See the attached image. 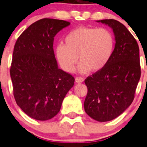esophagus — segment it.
I'll return each instance as SVG.
<instances>
[{
  "label": "esophagus",
  "mask_w": 147,
  "mask_h": 147,
  "mask_svg": "<svg viewBox=\"0 0 147 147\" xmlns=\"http://www.w3.org/2000/svg\"><path fill=\"white\" fill-rule=\"evenodd\" d=\"M75 82L77 83H82L84 82V79L82 78H81V77H76V78H75Z\"/></svg>",
  "instance_id": "34e87169"
}]
</instances>
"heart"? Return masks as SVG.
<instances>
[{
	"label": "heart",
	"mask_w": 147,
	"mask_h": 147,
	"mask_svg": "<svg viewBox=\"0 0 147 147\" xmlns=\"http://www.w3.org/2000/svg\"><path fill=\"white\" fill-rule=\"evenodd\" d=\"M65 43L57 44L55 48L60 66L65 72H73L79 58L78 71L86 74L106 66L113 55L115 39L107 28L79 27L67 34Z\"/></svg>",
	"instance_id": "b5f03b06"
}]
</instances>
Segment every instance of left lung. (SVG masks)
I'll return each mask as SVG.
<instances>
[{"label": "left lung", "mask_w": 147, "mask_h": 147, "mask_svg": "<svg viewBox=\"0 0 147 147\" xmlns=\"http://www.w3.org/2000/svg\"><path fill=\"white\" fill-rule=\"evenodd\" d=\"M97 22L112 28L116 42L106 66L84 80L87 94L84 108L93 119L108 121L119 117L134 100L141 76L139 48L135 38L120 22L113 19Z\"/></svg>", "instance_id": "1"}]
</instances>
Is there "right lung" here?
I'll use <instances>...</instances> for the list:
<instances>
[{
	"instance_id": "1",
	"label": "right lung",
	"mask_w": 147,
	"mask_h": 147,
	"mask_svg": "<svg viewBox=\"0 0 147 147\" xmlns=\"http://www.w3.org/2000/svg\"><path fill=\"white\" fill-rule=\"evenodd\" d=\"M70 23L43 18L32 23L14 46L10 78L16 103L30 117L45 121L60 112L75 78L58 67L54 37Z\"/></svg>"
}]
</instances>
